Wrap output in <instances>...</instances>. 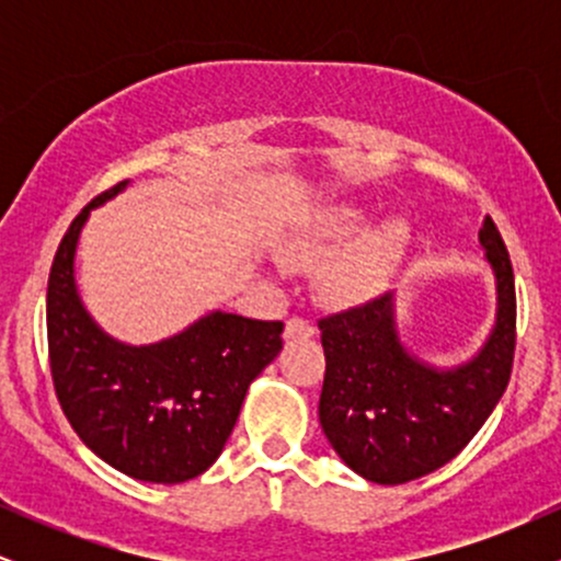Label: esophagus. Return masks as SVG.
I'll use <instances>...</instances> for the list:
<instances>
[{"mask_svg":"<svg viewBox=\"0 0 561 561\" xmlns=\"http://www.w3.org/2000/svg\"><path fill=\"white\" fill-rule=\"evenodd\" d=\"M285 337L287 340H306V337H313V324L308 319H300V317H293L287 319L285 324Z\"/></svg>","mask_w":561,"mask_h":561,"instance_id":"34e87169","label":"esophagus"}]
</instances>
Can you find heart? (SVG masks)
Masks as SVG:
<instances>
[{"label":"heart","mask_w":561,"mask_h":561,"mask_svg":"<svg viewBox=\"0 0 561 561\" xmlns=\"http://www.w3.org/2000/svg\"><path fill=\"white\" fill-rule=\"evenodd\" d=\"M366 224L369 221L358 210H337L321 231V248H345L347 242L366 231ZM401 242L403 227L396 221L369 231L362 241L351 244L337 259L327 263L324 274H321V295L332 302H347L371 295L390 274L392 263L401 253Z\"/></svg>","instance_id":"heart-1"}]
</instances>
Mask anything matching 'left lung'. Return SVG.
Returning a JSON list of instances; mask_svg holds the SVG:
<instances>
[{"mask_svg": "<svg viewBox=\"0 0 561 561\" xmlns=\"http://www.w3.org/2000/svg\"><path fill=\"white\" fill-rule=\"evenodd\" d=\"M480 244L495 276V327L478 356L456 369H435L405 351L392 293L319 319L327 358L321 430L366 480L401 485L448 465L504 396L517 345V295L491 216L482 221Z\"/></svg>", "mask_w": 561, "mask_h": 561, "instance_id": "obj_1", "label": "left lung"}]
</instances>
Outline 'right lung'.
Masks as SVG:
<instances>
[{"label":"right lung","mask_w":561,"mask_h":561,"mask_svg":"<svg viewBox=\"0 0 561 561\" xmlns=\"http://www.w3.org/2000/svg\"><path fill=\"white\" fill-rule=\"evenodd\" d=\"M94 197L57 248L47 285L49 369L70 427L113 469L145 482L203 474L229 440L250 382L282 351V321L214 311L156 345H126L94 324L73 279Z\"/></svg>","instance_id":"add662e5"}]
</instances>
